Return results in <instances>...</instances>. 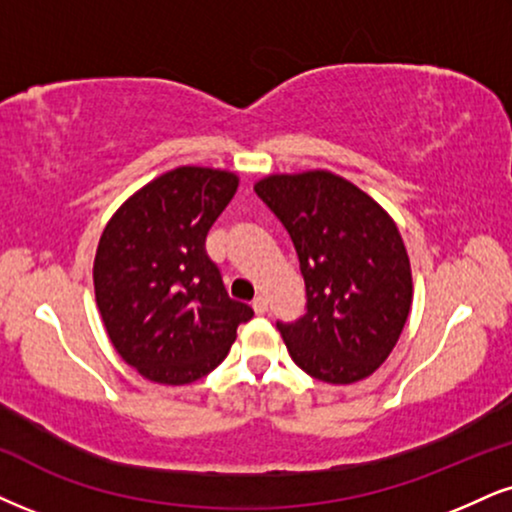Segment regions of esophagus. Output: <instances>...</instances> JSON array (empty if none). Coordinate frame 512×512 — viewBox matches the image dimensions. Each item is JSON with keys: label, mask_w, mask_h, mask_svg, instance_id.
Segmentation results:
<instances>
[{"label": "esophagus", "mask_w": 512, "mask_h": 512, "mask_svg": "<svg viewBox=\"0 0 512 512\" xmlns=\"http://www.w3.org/2000/svg\"><path fill=\"white\" fill-rule=\"evenodd\" d=\"M251 306H254V311H256L258 315L266 313V311H268V301H266V296H256L254 304H251Z\"/></svg>", "instance_id": "1"}]
</instances>
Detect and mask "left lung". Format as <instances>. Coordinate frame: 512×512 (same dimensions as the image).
Returning a JSON list of instances; mask_svg holds the SVG:
<instances>
[{"label": "left lung", "mask_w": 512, "mask_h": 512, "mask_svg": "<svg viewBox=\"0 0 512 512\" xmlns=\"http://www.w3.org/2000/svg\"><path fill=\"white\" fill-rule=\"evenodd\" d=\"M254 189L292 237L306 282V313L277 323L289 356L320 382L365 380L399 342L413 301L399 227L330 170L268 175Z\"/></svg>", "instance_id": "left-lung-1"}]
</instances>
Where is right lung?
<instances>
[{
  "label": "right lung",
  "mask_w": 512,
  "mask_h": 512,
  "mask_svg": "<svg viewBox=\"0 0 512 512\" xmlns=\"http://www.w3.org/2000/svg\"><path fill=\"white\" fill-rule=\"evenodd\" d=\"M230 170L180 166L113 213L94 256V296L113 349L142 377L189 384L230 351L251 306L230 299L206 235L235 197Z\"/></svg>",
  "instance_id": "obj_1"
}]
</instances>
